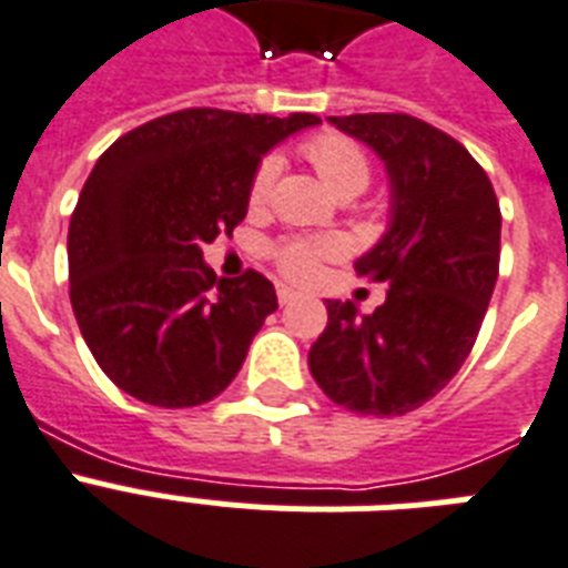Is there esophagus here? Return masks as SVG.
<instances>
[{
    "label": "esophagus",
    "instance_id": "1",
    "mask_svg": "<svg viewBox=\"0 0 568 568\" xmlns=\"http://www.w3.org/2000/svg\"><path fill=\"white\" fill-rule=\"evenodd\" d=\"M276 300H280V306H288V303L297 300V292L288 288V285H276Z\"/></svg>",
    "mask_w": 568,
    "mask_h": 568
}]
</instances>
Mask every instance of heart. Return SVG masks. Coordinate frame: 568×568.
I'll list each match as a JSON object with an SVG mask.
<instances>
[{
	"label": "heart",
	"mask_w": 568,
	"mask_h": 568,
	"mask_svg": "<svg viewBox=\"0 0 568 568\" xmlns=\"http://www.w3.org/2000/svg\"><path fill=\"white\" fill-rule=\"evenodd\" d=\"M303 154L308 156V163L315 165L317 174L335 189L338 195H356L362 189H367L373 174L371 156L364 154V149L356 140H349L344 133L324 131L308 136L303 142ZM280 154L268 151L260 156V163L251 174V186H247V201L251 206H262L274 192L276 174H280ZM341 244L335 239H283L268 247L271 262L276 265L280 274L297 283H308L315 280L321 271V262L338 256Z\"/></svg>",
	"instance_id": "heart-1"
}]
</instances>
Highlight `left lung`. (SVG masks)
<instances>
[{
  "label": "left lung",
  "mask_w": 568,
  "mask_h": 568,
  "mask_svg": "<svg viewBox=\"0 0 568 568\" xmlns=\"http://www.w3.org/2000/svg\"><path fill=\"white\" fill-rule=\"evenodd\" d=\"M385 160L394 224L356 274L388 283L373 315L326 300L308 371L347 412L403 417L449 385L476 344L499 276L501 210L476 156L408 113L329 116Z\"/></svg>",
  "instance_id": "obj_1"
}]
</instances>
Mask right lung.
Segmentation results:
<instances>
[{
    "mask_svg": "<svg viewBox=\"0 0 568 568\" xmlns=\"http://www.w3.org/2000/svg\"><path fill=\"white\" fill-rule=\"evenodd\" d=\"M317 122L186 108L122 133L99 156L69 221V300L116 388L156 408H192L236 379L276 294L253 268L219 280L204 244L244 221L260 156Z\"/></svg>",
    "mask_w": 568,
    "mask_h": 568,
    "instance_id": "add662e5",
    "label": "right lung"
}]
</instances>
